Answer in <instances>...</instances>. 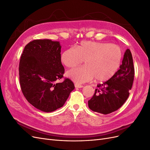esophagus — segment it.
<instances>
[{
	"label": "esophagus",
	"instance_id": "obj_1",
	"mask_svg": "<svg viewBox=\"0 0 150 150\" xmlns=\"http://www.w3.org/2000/svg\"><path fill=\"white\" fill-rule=\"evenodd\" d=\"M75 88H83V85H81V84H75Z\"/></svg>",
	"mask_w": 150,
	"mask_h": 150
}]
</instances>
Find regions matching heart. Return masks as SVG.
<instances>
[{
  "label": "heart",
  "mask_w": 150,
  "mask_h": 150,
  "mask_svg": "<svg viewBox=\"0 0 150 150\" xmlns=\"http://www.w3.org/2000/svg\"><path fill=\"white\" fill-rule=\"evenodd\" d=\"M122 60V51L116 45L107 42L82 41L76 49H66L61 55V61L67 67L85 66L68 71L67 76L74 82L81 84L95 79L99 82L111 79L118 70Z\"/></svg>",
  "instance_id": "obj_1"
}]
</instances>
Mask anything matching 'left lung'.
Segmentation results:
<instances>
[{"label": "left lung", "mask_w": 150, "mask_h": 150, "mask_svg": "<svg viewBox=\"0 0 150 150\" xmlns=\"http://www.w3.org/2000/svg\"><path fill=\"white\" fill-rule=\"evenodd\" d=\"M120 68L111 79L97 86L93 96L88 101V106L92 111L110 114L118 110L127 100L134 76L132 54L128 49Z\"/></svg>", "instance_id": "left-lung-1"}]
</instances>
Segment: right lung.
Listing matches in <instances>:
<instances>
[{
	"mask_svg": "<svg viewBox=\"0 0 150 150\" xmlns=\"http://www.w3.org/2000/svg\"><path fill=\"white\" fill-rule=\"evenodd\" d=\"M59 42L34 40L26 45L19 63L21 90L28 101L38 110L52 112L63 106L74 89L69 79L56 83L63 77Z\"/></svg>",
	"mask_w": 150,
	"mask_h": 150,
	"instance_id": "1",
	"label": "right lung"
}]
</instances>
